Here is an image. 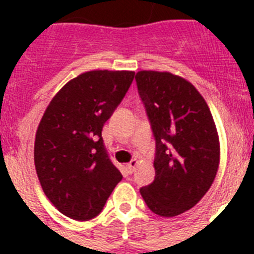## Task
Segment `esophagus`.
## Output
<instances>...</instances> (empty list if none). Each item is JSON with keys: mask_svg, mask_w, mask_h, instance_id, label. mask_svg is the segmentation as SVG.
Instances as JSON below:
<instances>
[{"mask_svg": "<svg viewBox=\"0 0 254 254\" xmlns=\"http://www.w3.org/2000/svg\"><path fill=\"white\" fill-rule=\"evenodd\" d=\"M138 163H139V161L137 158H133L130 161V162L127 163V171H129V173H133V171H134L135 170V167L138 166Z\"/></svg>", "mask_w": 254, "mask_h": 254, "instance_id": "1", "label": "esophagus"}]
</instances>
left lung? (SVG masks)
Masks as SVG:
<instances>
[{
	"instance_id": "8db88e82",
	"label": "left lung",
	"mask_w": 254,
	"mask_h": 254,
	"mask_svg": "<svg viewBox=\"0 0 254 254\" xmlns=\"http://www.w3.org/2000/svg\"><path fill=\"white\" fill-rule=\"evenodd\" d=\"M135 81L155 137V178L139 192L154 213L177 216L192 208L215 181L216 125L203 96L183 77L139 71Z\"/></svg>"
}]
</instances>
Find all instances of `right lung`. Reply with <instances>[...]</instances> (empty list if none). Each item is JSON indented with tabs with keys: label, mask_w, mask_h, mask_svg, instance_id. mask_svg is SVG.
<instances>
[{
	"label": "right lung",
	"mask_w": 254,
	"mask_h": 254,
	"mask_svg": "<svg viewBox=\"0 0 254 254\" xmlns=\"http://www.w3.org/2000/svg\"><path fill=\"white\" fill-rule=\"evenodd\" d=\"M133 79L134 71L80 73L54 96L38 125V179L49 200L69 219L97 216L123 179L108 157L101 131Z\"/></svg>",
	"instance_id": "right-lung-1"
}]
</instances>
